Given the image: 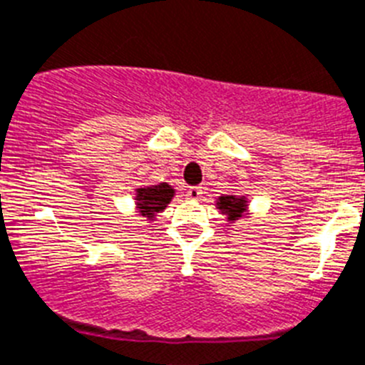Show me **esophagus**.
I'll return each mask as SVG.
<instances>
[{"mask_svg":"<svg viewBox=\"0 0 365 365\" xmlns=\"http://www.w3.org/2000/svg\"><path fill=\"white\" fill-rule=\"evenodd\" d=\"M202 195H203V189L202 187H189V189H187V198L189 200H200L202 198Z\"/></svg>","mask_w":365,"mask_h":365,"instance_id":"34e87169","label":"esophagus"}]
</instances>
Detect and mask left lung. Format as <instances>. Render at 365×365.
<instances>
[{"label":"left lung","instance_id":"8db88e82","mask_svg":"<svg viewBox=\"0 0 365 365\" xmlns=\"http://www.w3.org/2000/svg\"><path fill=\"white\" fill-rule=\"evenodd\" d=\"M216 209L225 216L229 223H235L238 220L247 218L249 212V200L244 195H222L216 198Z\"/></svg>","mask_w":365,"mask_h":365}]
</instances>
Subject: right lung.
<instances>
[{
	"instance_id": "right-lung-1",
	"label": "right lung",
	"mask_w": 365,
	"mask_h": 365,
	"mask_svg": "<svg viewBox=\"0 0 365 365\" xmlns=\"http://www.w3.org/2000/svg\"><path fill=\"white\" fill-rule=\"evenodd\" d=\"M176 190L167 182L156 183V185L138 187L134 190V207L140 216L147 218V222H154L160 212L165 211L170 200L175 198Z\"/></svg>"
}]
</instances>
